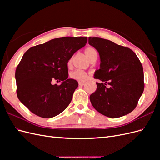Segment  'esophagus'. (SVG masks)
Instances as JSON below:
<instances>
[{"instance_id":"esophagus-1","label":"esophagus","mask_w":160,"mask_h":160,"mask_svg":"<svg viewBox=\"0 0 160 160\" xmlns=\"http://www.w3.org/2000/svg\"><path fill=\"white\" fill-rule=\"evenodd\" d=\"M85 82H83V81H79V85H80V86H83V85H85Z\"/></svg>"}]
</instances>
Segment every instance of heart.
<instances>
[{"label":"heart","mask_w":160,"mask_h":160,"mask_svg":"<svg viewBox=\"0 0 160 160\" xmlns=\"http://www.w3.org/2000/svg\"><path fill=\"white\" fill-rule=\"evenodd\" d=\"M85 53L89 60L93 59L94 57H98V51H97V50L94 47H87L85 50ZM71 64V59H70L69 61H68V65H69ZM71 77L72 79L82 81L87 79V78H88V74H87L84 71L77 70L71 72Z\"/></svg>","instance_id":"obj_1"}]
</instances>
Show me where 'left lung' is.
<instances>
[{"instance_id": "8db88e82", "label": "left lung", "mask_w": 160, "mask_h": 160, "mask_svg": "<svg viewBox=\"0 0 160 160\" xmlns=\"http://www.w3.org/2000/svg\"><path fill=\"white\" fill-rule=\"evenodd\" d=\"M89 44L98 51L101 61L94 77L101 83H96L97 89L90 95L92 105L111 118L131 113L144 89L143 69L136 54L128 47L99 37H89Z\"/></svg>"}]
</instances>
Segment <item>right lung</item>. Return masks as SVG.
Segmentation results:
<instances>
[{
    "label": "right lung",
    "mask_w": 160,
    "mask_h": 160,
    "mask_svg": "<svg viewBox=\"0 0 160 160\" xmlns=\"http://www.w3.org/2000/svg\"><path fill=\"white\" fill-rule=\"evenodd\" d=\"M88 37L57 38L32 47L25 52L17 67V94L21 102L41 118L62 113L71 103L78 82L68 79V61L83 48ZM52 79L62 81L52 85Z\"/></svg>",
    "instance_id": "right-lung-1"
}]
</instances>
